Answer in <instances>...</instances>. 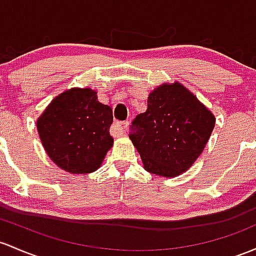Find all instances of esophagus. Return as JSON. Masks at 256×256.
I'll list each match as a JSON object with an SVG mask.
<instances>
[{"label": "esophagus", "instance_id": "obj_1", "mask_svg": "<svg viewBox=\"0 0 256 256\" xmlns=\"http://www.w3.org/2000/svg\"><path fill=\"white\" fill-rule=\"evenodd\" d=\"M128 122H116L113 125V130L115 132L124 134L128 132Z\"/></svg>", "mask_w": 256, "mask_h": 256}]
</instances>
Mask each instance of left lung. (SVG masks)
<instances>
[{
  "mask_svg": "<svg viewBox=\"0 0 256 256\" xmlns=\"http://www.w3.org/2000/svg\"><path fill=\"white\" fill-rule=\"evenodd\" d=\"M147 110L134 120L130 140L144 170L162 178L187 171L206 148L215 115L182 84L164 82L148 94Z\"/></svg>",
  "mask_w": 256,
  "mask_h": 256,
  "instance_id": "left-lung-1",
  "label": "left lung"
}]
</instances>
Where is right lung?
<instances>
[{
	"mask_svg": "<svg viewBox=\"0 0 256 256\" xmlns=\"http://www.w3.org/2000/svg\"><path fill=\"white\" fill-rule=\"evenodd\" d=\"M113 112L97 91L72 87L53 98L36 128L50 160L70 174H90L102 165L114 140L109 134Z\"/></svg>",
	"mask_w": 256,
	"mask_h": 256,
	"instance_id": "obj_1",
	"label": "right lung"
}]
</instances>
